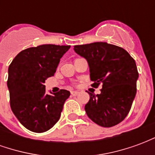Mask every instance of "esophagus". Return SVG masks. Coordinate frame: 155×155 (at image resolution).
I'll list each match as a JSON object with an SVG mask.
<instances>
[{"label":"esophagus","mask_w":155,"mask_h":155,"mask_svg":"<svg viewBox=\"0 0 155 155\" xmlns=\"http://www.w3.org/2000/svg\"><path fill=\"white\" fill-rule=\"evenodd\" d=\"M71 94L73 95V96H76L79 94V92L78 91H71Z\"/></svg>","instance_id":"obj_1"}]
</instances>
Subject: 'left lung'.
<instances>
[{
    "mask_svg": "<svg viewBox=\"0 0 155 155\" xmlns=\"http://www.w3.org/2000/svg\"><path fill=\"white\" fill-rule=\"evenodd\" d=\"M74 51L87 61L92 86L102 84L101 94L89 93L88 117L102 127L116 125L129 114L136 94L135 61L123 48L107 42L74 45Z\"/></svg>",
    "mask_w": 155,
    "mask_h": 155,
    "instance_id": "8db88e82",
    "label": "left lung"
}]
</instances>
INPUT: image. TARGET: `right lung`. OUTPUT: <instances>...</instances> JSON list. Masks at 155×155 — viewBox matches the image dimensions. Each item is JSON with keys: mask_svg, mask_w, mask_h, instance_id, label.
Here are the masks:
<instances>
[{"mask_svg": "<svg viewBox=\"0 0 155 155\" xmlns=\"http://www.w3.org/2000/svg\"><path fill=\"white\" fill-rule=\"evenodd\" d=\"M71 45H41L21 51L8 68L11 108L22 125L35 133L56 124L70 91L46 94L44 83L53 76L61 58Z\"/></svg>", "mask_w": 155, "mask_h": 155, "instance_id": "1", "label": "right lung"}]
</instances>
